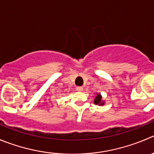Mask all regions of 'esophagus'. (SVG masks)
<instances>
[{"mask_svg":"<svg viewBox=\"0 0 154 154\" xmlns=\"http://www.w3.org/2000/svg\"><path fill=\"white\" fill-rule=\"evenodd\" d=\"M76 89H77V91H83V87H82V86H78V87L76 88Z\"/></svg>","mask_w":154,"mask_h":154,"instance_id":"obj_1","label":"esophagus"}]
</instances>
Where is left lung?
Returning <instances> with one entry per match:
<instances>
[{"instance_id":"obj_1","label":"left lung","mask_w":154,"mask_h":154,"mask_svg":"<svg viewBox=\"0 0 154 154\" xmlns=\"http://www.w3.org/2000/svg\"><path fill=\"white\" fill-rule=\"evenodd\" d=\"M94 103L95 104L100 105V106H102V105L104 104V102L102 100V97L100 94H97L96 97H95L94 100Z\"/></svg>"}]
</instances>
